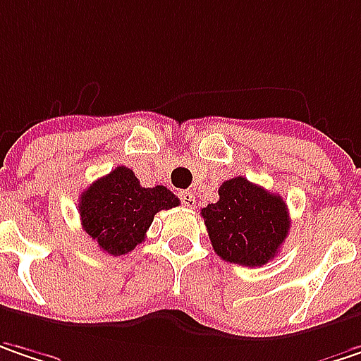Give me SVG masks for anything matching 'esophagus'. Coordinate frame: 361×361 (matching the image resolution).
<instances>
[{
    "mask_svg": "<svg viewBox=\"0 0 361 361\" xmlns=\"http://www.w3.org/2000/svg\"><path fill=\"white\" fill-rule=\"evenodd\" d=\"M180 200L183 206H188V208H194L196 206V196H194V192L192 190H185V192H180Z\"/></svg>",
    "mask_w": 361,
    "mask_h": 361,
    "instance_id": "34e87169",
    "label": "esophagus"
}]
</instances>
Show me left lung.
Instances as JSON below:
<instances>
[{
    "mask_svg": "<svg viewBox=\"0 0 361 361\" xmlns=\"http://www.w3.org/2000/svg\"><path fill=\"white\" fill-rule=\"evenodd\" d=\"M200 214L216 255L245 267L274 259L290 231L286 202L243 176L224 181Z\"/></svg>",
    "mask_w": 361,
    "mask_h": 361,
    "instance_id": "obj_1",
    "label": "left lung"
}]
</instances>
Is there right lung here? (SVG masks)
<instances>
[{"instance_id": "obj_1", "label": "right lung", "mask_w": 361, "mask_h": 361, "mask_svg": "<svg viewBox=\"0 0 361 361\" xmlns=\"http://www.w3.org/2000/svg\"><path fill=\"white\" fill-rule=\"evenodd\" d=\"M180 200L165 188H142L133 169L120 165L96 180L79 198L83 231L110 255H124L145 241L159 210H169Z\"/></svg>"}]
</instances>
